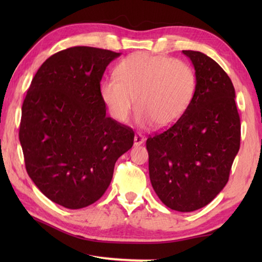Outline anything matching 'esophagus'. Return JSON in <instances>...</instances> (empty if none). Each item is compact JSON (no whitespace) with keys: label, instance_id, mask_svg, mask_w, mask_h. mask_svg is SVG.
I'll return each instance as SVG.
<instances>
[{"label":"esophagus","instance_id":"34e87169","mask_svg":"<svg viewBox=\"0 0 262 262\" xmlns=\"http://www.w3.org/2000/svg\"><path fill=\"white\" fill-rule=\"evenodd\" d=\"M144 141H145V138H144L143 135L141 134H135V137H134V144L136 146H140L142 145V144L144 143Z\"/></svg>","mask_w":262,"mask_h":262}]
</instances>
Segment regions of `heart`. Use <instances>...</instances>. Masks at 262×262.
Listing matches in <instances>:
<instances>
[{"label":"heart","instance_id":"obj_1","mask_svg":"<svg viewBox=\"0 0 262 262\" xmlns=\"http://www.w3.org/2000/svg\"><path fill=\"white\" fill-rule=\"evenodd\" d=\"M116 75L102 82L100 94L119 122L128 120L136 101L142 125L170 126L185 115L197 91L191 66L164 55L132 54L117 66Z\"/></svg>","mask_w":262,"mask_h":262}]
</instances>
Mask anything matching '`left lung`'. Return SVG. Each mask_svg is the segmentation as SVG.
Wrapping results in <instances>:
<instances>
[{
    "instance_id": "8db88e82",
    "label": "left lung",
    "mask_w": 262,
    "mask_h": 262,
    "mask_svg": "<svg viewBox=\"0 0 262 262\" xmlns=\"http://www.w3.org/2000/svg\"><path fill=\"white\" fill-rule=\"evenodd\" d=\"M197 75L190 107L146 141L152 187L166 207L188 213L208 205L229 181L241 122L231 79L214 59L182 51Z\"/></svg>"
}]
</instances>
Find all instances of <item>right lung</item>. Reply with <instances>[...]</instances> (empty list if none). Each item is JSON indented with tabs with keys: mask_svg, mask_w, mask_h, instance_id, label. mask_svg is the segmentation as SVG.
Wrapping results in <instances>:
<instances>
[{
	"mask_svg": "<svg viewBox=\"0 0 262 262\" xmlns=\"http://www.w3.org/2000/svg\"><path fill=\"white\" fill-rule=\"evenodd\" d=\"M120 53L76 46L47 58L22 104L19 140L28 174L65 208L96 203L116 161L134 143L130 127L105 116L100 82Z\"/></svg>",
	"mask_w": 262,
	"mask_h": 262,
	"instance_id": "obj_1",
	"label": "right lung"
}]
</instances>
